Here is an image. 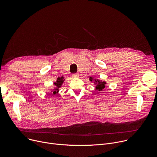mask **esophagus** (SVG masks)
I'll use <instances>...</instances> for the list:
<instances>
[{
    "label": "esophagus",
    "mask_w": 157,
    "mask_h": 157,
    "mask_svg": "<svg viewBox=\"0 0 157 157\" xmlns=\"http://www.w3.org/2000/svg\"><path fill=\"white\" fill-rule=\"evenodd\" d=\"M72 76H73V78H78V74H73V75H72Z\"/></svg>",
    "instance_id": "obj_1"
}]
</instances>
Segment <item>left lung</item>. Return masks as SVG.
<instances>
[{"instance_id": "1", "label": "left lung", "mask_w": 157, "mask_h": 157, "mask_svg": "<svg viewBox=\"0 0 157 157\" xmlns=\"http://www.w3.org/2000/svg\"><path fill=\"white\" fill-rule=\"evenodd\" d=\"M89 81L91 82H93V83L96 85L95 90L98 91H101L105 87V84H107L106 81L100 80L99 79L95 78L94 77L90 76L89 77Z\"/></svg>"}]
</instances>
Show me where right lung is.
<instances>
[{
  "label": "right lung",
  "instance_id": "right-lung-1",
  "mask_svg": "<svg viewBox=\"0 0 157 157\" xmlns=\"http://www.w3.org/2000/svg\"><path fill=\"white\" fill-rule=\"evenodd\" d=\"M65 81V79L64 78L63 76H61L60 78H58L56 82H54L55 84V87L51 89V93L52 94H53V95L58 94L59 91V88L61 87L63 83L64 82V81Z\"/></svg>",
  "mask_w": 157,
  "mask_h": 157
}]
</instances>
